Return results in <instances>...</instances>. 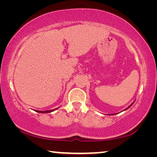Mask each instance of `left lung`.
<instances>
[{"mask_svg": "<svg viewBox=\"0 0 157 157\" xmlns=\"http://www.w3.org/2000/svg\"><path fill=\"white\" fill-rule=\"evenodd\" d=\"M134 102H133L132 103V104H131V105H130L129 106V107H127V108L125 109H124L123 111H125V110H127V109H129V108L130 107H131V106H132V105L133 104H134ZM109 115H113V114H109Z\"/></svg>", "mask_w": 157, "mask_h": 157, "instance_id": "obj_1", "label": "left lung"}]
</instances>
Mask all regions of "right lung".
I'll use <instances>...</instances> for the list:
<instances>
[{"label":"right lung","mask_w":157,"mask_h":157,"mask_svg":"<svg viewBox=\"0 0 157 157\" xmlns=\"http://www.w3.org/2000/svg\"><path fill=\"white\" fill-rule=\"evenodd\" d=\"M58 108H59V107H58ZM58 108L54 109H52V110H48V111H38V110H35V111H36V112H39V113H50V112H52V111H55L56 109H57Z\"/></svg>","instance_id":"add662e5"}]
</instances>
